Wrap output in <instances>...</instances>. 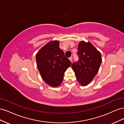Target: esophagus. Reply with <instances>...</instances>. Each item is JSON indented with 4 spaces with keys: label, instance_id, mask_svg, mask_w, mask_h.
Listing matches in <instances>:
<instances>
[{
    "label": "esophagus",
    "instance_id": "obj_1",
    "mask_svg": "<svg viewBox=\"0 0 124 124\" xmlns=\"http://www.w3.org/2000/svg\"><path fill=\"white\" fill-rule=\"evenodd\" d=\"M69 60H70V61L71 62H72V57H69Z\"/></svg>",
    "mask_w": 124,
    "mask_h": 124
}]
</instances>
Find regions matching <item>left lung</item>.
<instances>
[{"mask_svg": "<svg viewBox=\"0 0 124 124\" xmlns=\"http://www.w3.org/2000/svg\"><path fill=\"white\" fill-rule=\"evenodd\" d=\"M78 59L71 65L78 81L83 86L91 82L98 73L102 59L100 52L90 42L81 41L78 45Z\"/></svg>", "mask_w": 124, "mask_h": 124, "instance_id": "left-lung-1", "label": "left lung"}]
</instances>
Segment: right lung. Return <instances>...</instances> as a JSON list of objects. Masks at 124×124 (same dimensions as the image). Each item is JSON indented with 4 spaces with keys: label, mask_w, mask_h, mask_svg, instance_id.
Instances as JSON below:
<instances>
[{
    "label": "right lung",
    "mask_w": 124,
    "mask_h": 124,
    "mask_svg": "<svg viewBox=\"0 0 124 124\" xmlns=\"http://www.w3.org/2000/svg\"><path fill=\"white\" fill-rule=\"evenodd\" d=\"M58 41H50L36 55L37 67L42 79L52 87L62 83L64 73L71 63L59 46Z\"/></svg>",
    "instance_id": "1"
}]
</instances>
